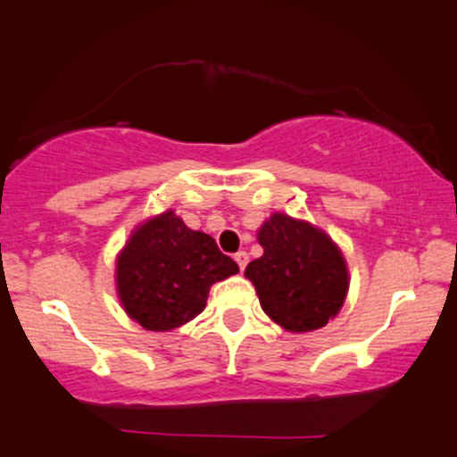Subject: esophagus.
<instances>
[{
  "mask_svg": "<svg viewBox=\"0 0 457 457\" xmlns=\"http://www.w3.org/2000/svg\"><path fill=\"white\" fill-rule=\"evenodd\" d=\"M234 260H236V262H238L240 270H245L246 262H249V253H246V251H238V253H236V255H234Z\"/></svg>",
  "mask_w": 457,
  "mask_h": 457,
  "instance_id": "esophagus-1",
  "label": "esophagus"
}]
</instances>
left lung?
I'll use <instances>...</instances> for the list:
<instances>
[{"mask_svg":"<svg viewBox=\"0 0 457 457\" xmlns=\"http://www.w3.org/2000/svg\"><path fill=\"white\" fill-rule=\"evenodd\" d=\"M264 255L249 262L260 305L283 328L303 333L328 322L344 305L348 270L342 251L305 221L275 212L260 228Z\"/></svg>","mask_w":457,"mask_h":457,"instance_id":"obj_1","label":"left lung"}]
</instances>
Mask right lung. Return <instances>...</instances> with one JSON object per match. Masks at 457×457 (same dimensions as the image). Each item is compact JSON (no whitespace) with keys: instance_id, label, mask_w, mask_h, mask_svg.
<instances>
[{"instance_id":"add662e5","label":"right lung","mask_w":457,"mask_h":457,"mask_svg":"<svg viewBox=\"0 0 457 457\" xmlns=\"http://www.w3.org/2000/svg\"><path fill=\"white\" fill-rule=\"evenodd\" d=\"M236 272L238 264L212 236L188 229L167 211L130 236L115 277L130 318L148 330H171L202 313L212 283Z\"/></svg>"}]
</instances>
